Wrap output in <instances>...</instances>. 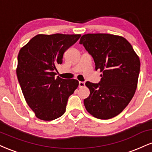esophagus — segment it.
Listing matches in <instances>:
<instances>
[{
    "label": "esophagus",
    "instance_id": "34e87169",
    "mask_svg": "<svg viewBox=\"0 0 152 152\" xmlns=\"http://www.w3.org/2000/svg\"><path fill=\"white\" fill-rule=\"evenodd\" d=\"M85 86V82L83 81H79L78 82V87L79 88H82V87Z\"/></svg>",
    "mask_w": 152,
    "mask_h": 152
}]
</instances>
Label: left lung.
<instances>
[{
  "mask_svg": "<svg viewBox=\"0 0 152 152\" xmlns=\"http://www.w3.org/2000/svg\"><path fill=\"white\" fill-rule=\"evenodd\" d=\"M79 43L93 57L96 71L103 73L99 83H86L90 94L83 102L85 108L97 118L114 117L135 94L140 72L139 56L126 38L115 35L85 34Z\"/></svg>",
  "mask_w": 152,
  "mask_h": 152,
  "instance_id": "left-lung-1",
  "label": "left lung"
}]
</instances>
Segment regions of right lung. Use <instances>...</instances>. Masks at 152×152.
<instances>
[{
	"mask_svg": "<svg viewBox=\"0 0 152 152\" xmlns=\"http://www.w3.org/2000/svg\"><path fill=\"white\" fill-rule=\"evenodd\" d=\"M80 34H38L20 48L16 74L23 94L36 116L51 121L65 113L68 99L77 88L76 79L56 77L64 52Z\"/></svg>",
	"mask_w": 152,
	"mask_h": 152,
	"instance_id": "right-lung-1",
	"label": "right lung"
}]
</instances>
